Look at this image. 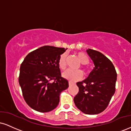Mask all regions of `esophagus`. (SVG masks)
Here are the masks:
<instances>
[{
  "mask_svg": "<svg viewBox=\"0 0 131 131\" xmlns=\"http://www.w3.org/2000/svg\"><path fill=\"white\" fill-rule=\"evenodd\" d=\"M74 84V83H73V82H70V81H69V86H71V85H73Z\"/></svg>",
  "mask_w": 131,
  "mask_h": 131,
  "instance_id": "obj_1",
  "label": "esophagus"
}]
</instances>
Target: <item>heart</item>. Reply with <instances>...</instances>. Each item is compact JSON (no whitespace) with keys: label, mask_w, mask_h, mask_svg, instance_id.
<instances>
[{"label":"heart","mask_w":131,"mask_h":131,"mask_svg":"<svg viewBox=\"0 0 131 131\" xmlns=\"http://www.w3.org/2000/svg\"><path fill=\"white\" fill-rule=\"evenodd\" d=\"M76 55H77L79 61L82 64H86L89 61L88 57L84 53L78 52ZM58 65L60 70H65L66 67H67V53H63L61 54L58 58ZM62 76L64 79L71 81V82H74V81L80 80L82 78V73L81 71L67 70L63 73Z\"/></svg>","instance_id":"1"}]
</instances>
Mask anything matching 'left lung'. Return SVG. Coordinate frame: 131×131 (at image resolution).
<instances>
[{
  "label": "left lung",
  "instance_id": "left-lung-1",
  "mask_svg": "<svg viewBox=\"0 0 131 131\" xmlns=\"http://www.w3.org/2000/svg\"><path fill=\"white\" fill-rule=\"evenodd\" d=\"M94 68L86 79L76 84L79 88L74 102L79 110L88 115L104 111L115 92L116 71L112 62L103 53L88 49Z\"/></svg>",
  "mask_w": 131,
  "mask_h": 131
}]
</instances>
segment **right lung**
Masks as SVG:
<instances>
[{
  "mask_svg": "<svg viewBox=\"0 0 131 131\" xmlns=\"http://www.w3.org/2000/svg\"><path fill=\"white\" fill-rule=\"evenodd\" d=\"M67 50L41 47L30 52L21 64L19 85L24 99L34 110L42 113L53 110L59 103L60 93L68 88V81L61 77L58 65L59 57Z\"/></svg>",
  "mask_w": 131,
  "mask_h": 131,
  "instance_id": "1",
  "label": "right lung"
}]
</instances>
